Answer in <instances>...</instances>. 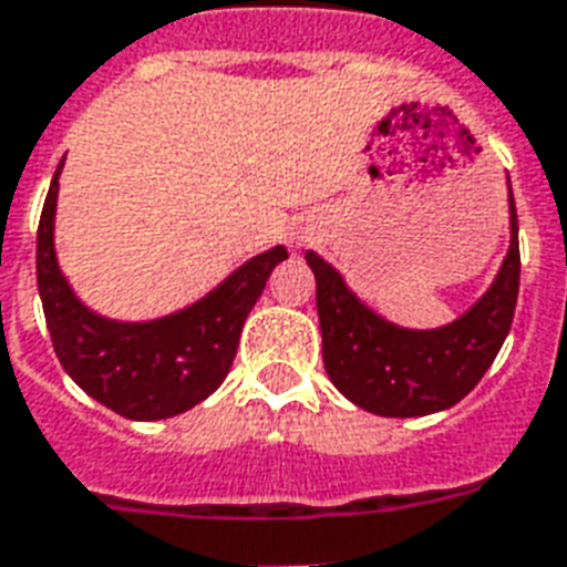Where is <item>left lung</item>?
I'll use <instances>...</instances> for the list:
<instances>
[{
  "label": "left lung",
  "instance_id": "8db88e82",
  "mask_svg": "<svg viewBox=\"0 0 567 567\" xmlns=\"http://www.w3.org/2000/svg\"><path fill=\"white\" fill-rule=\"evenodd\" d=\"M508 230V254L488 292L455 322L432 331L381 319L346 287L331 262L307 251L305 260L316 275L322 361L333 388L379 416H425L462 402L494 363L515 316L520 251L512 192Z\"/></svg>",
  "mask_w": 567,
  "mask_h": 567
}]
</instances>
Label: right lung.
Here are the masks:
<instances>
[{
	"mask_svg": "<svg viewBox=\"0 0 567 567\" xmlns=\"http://www.w3.org/2000/svg\"><path fill=\"white\" fill-rule=\"evenodd\" d=\"M61 165L38 224V292L52 349L70 379L115 414L126 420L183 414L215 393L230 372L245 319L271 269L287 260V248L275 245L251 257L186 310L151 322L105 319L79 301L55 260L52 230Z\"/></svg>",
	"mask_w": 567,
	"mask_h": 567,
	"instance_id": "1",
	"label": "right lung"
}]
</instances>
